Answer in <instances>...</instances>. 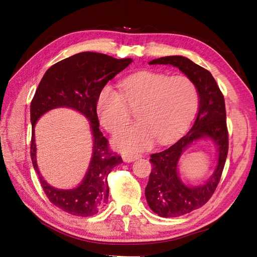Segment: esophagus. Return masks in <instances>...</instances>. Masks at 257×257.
<instances>
[{"instance_id": "1", "label": "esophagus", "mask_w": 257, "mask_h": 257, "mask_svg": "<svg viewBox=\"0 0 257 257\" xmlns=\"http://www.w3.org/2000/svg\"><path fill=\"white\" fill-rule=\"evenodd\" d=\"M139 158H142V155H139V154H128V153L123 154V157H122L123 161L124 162H127V163L133 162V161H135V160H137Z\"/></svg>"}]
</instances>
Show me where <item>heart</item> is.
<instances>
[{
    "label": "heart",
    "instance_id": "heart-1",
    "mask_svg": "<svg viewBox=\"0 0 257 257\" xmlns=\"http://www.w3.org/2000/svg\"><path fill=\"white\" fill-rule=\"evenodd\" d=\"M198 89L190 77L143 71L121 81V92L106 85L100 90L96 111L109 133L118 132L136 112L138 123L121 131L114 145L124 151H139L154 139L167 144L188 127L196 113Z\"/></svg>",
    "mask_w": 257,
    "mask_h": 257
}]
</instances>
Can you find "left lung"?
I'll return each instance as SVG.
<instances>
[{
  "mask_svg": "<svg viewBox=\"0 0 257 257\" xmlns=\"http://www.w3.org/2000/svg\"><path fill=\"white\" fill-rule=\"evenodd\" d=\"M149 64H170L195 82L199 110L190 131L167 149L150 155L152 170L145 194L153 212L163 217H176L203 207L211 198L223 173L228 153V130L223 93L206 68L181 56L163 57ZM203 136L212 138L218 146L219 161L213 177L204 186L189 188L177 177L176 167L185 148Z\"/></svg>",
  "mask_w": 257,
  "mask_h": 257,
  "instance_id": "1",
  "label": "left lung"
}]
</instances>
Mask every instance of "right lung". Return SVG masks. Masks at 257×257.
<instances>
[{"label": "right lung", "mask_w": 257, "mask_h": 257, "mask_svg": "<svg viewBox=\"0 0 257 257\" xmlns=\"http://www.w3.org/2000/svg\"><path fill=\"white\" fill-rule=\"evenodd\" d=\"M132 59H114L98 52H80L62 60L47 69L31 102V159L42 188L50 203L77 216H91L108 200V175L123 162L113 152L99 130L96 103L100 90L127 67ZM57 106H69L83 113L90 121L93 134V155L83 183L74 190H57L47 184L38 172L34 125L45 112Z\"/></svg>", "instance_id": "1"}]
</instances>
